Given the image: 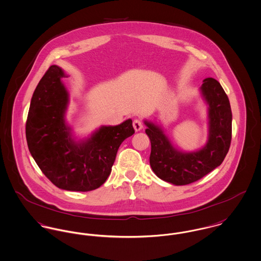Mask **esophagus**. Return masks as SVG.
I'll use <instances>...</instances> for the list:
<instances>
[{
    "label": "esophagus",
    "mask_w": 261,
    "mask_h": 261,
    "mask_svg": "<svg viewBox=\"0 0 261 261\" xmlns=\"http://www.w3.org/2000/svg\"><path fill=\"white\" fill-rule=\"evenodd\" d=\"M133 127H134V129H135L136 132L140 131L141 129L143 128L142 121H141L140 119H135V120L133 121Z\"/></svg>",
    "instance_id": "esophagus-1"
}]
</instances>
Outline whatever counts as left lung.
I'll list each match as a JSON object with an SVG mask.
<instances>
[{
	"mask_svg": "<svg viewBox=\"0 0 261 261\" xmlns=\"http://www.w3.org/2000/svg\"><path fill=\"white\" fill-rule=\"evenodd\" d=\"M201 92L208 105V140L201 150L179 151L160 126L144 121L151 141V168L161 180L176 186L189 185L211 173L224 160L230 146L232 114L227 95L212 77L203 80Z\"/></svg>",
	"mask_w": 261,
	"mask_h": 261,
	"instance_id": "obj_1",
	"label": "left lung"
}]
</instances>
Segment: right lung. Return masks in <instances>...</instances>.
Wrapping results in <instances>:
<instances>
[{
    "label": "right lung",
    "instance_id": "add662e5",
    "mask_svg": "<svg viewBox=\"0 0 261 261\" xmlns=\"http://www.w3.org/2000/svg\"><path fill=\"white\" fill-rule=\"evenodd\" d=\"M62 69L51 65L31 100L25 123L29 150L45 177L58 188L88 192L99 188L111 173L121 143L135 131L132 120L102 126L90 138L75 142L64 120L68 93Z\"/></svg>",
    "mask_w": 261,
    "mask_h": 261
}]
</instances>
